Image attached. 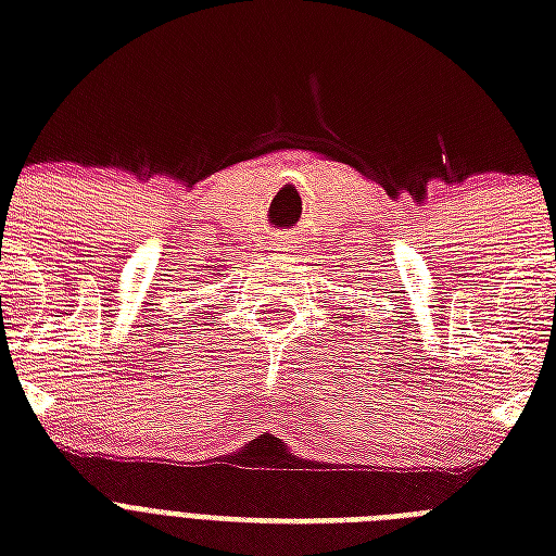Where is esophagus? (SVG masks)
I'll return each instance as SVG.
<instances>
[{"label": "esophagus", "mask_w": 556, "mask_h": 556, "mask_svg": "<svg viewBox=\"0 0 556 556\" xmlns=\"http://www.w3.org/2000/svg\"><path fill=\"white\" fill-rule=\"evenodd\" d=\"M286 239H277V242H274V248H277V251H286Z\"/></svg>", "instance_id": "1"}]
</instances>
